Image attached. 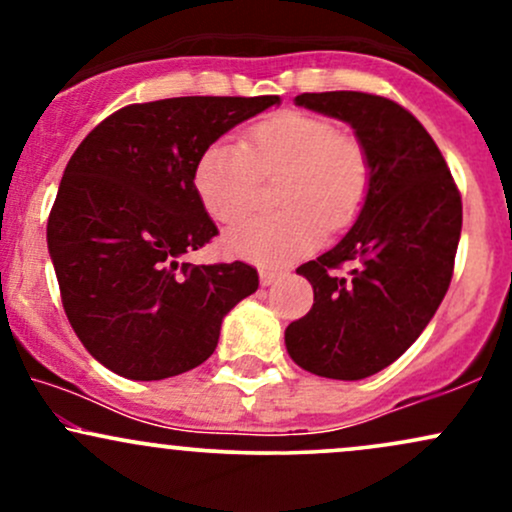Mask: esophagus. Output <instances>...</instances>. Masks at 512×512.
I'll return each mask as SVG.
<instances>
[{"mask_svg": "<svg viewBox=\"0 0 512 512\" xmlns=\"http://www.w3.org/2000/svg\"><path fill=\"white\" fill-rule=\"evenodd\" d=\"M281 272H276V269H260V284L262 286H269L274 284L276 279H279Z\"/></svg>", "mask_w": 512, "mask_h": 512, "instance_id": "obj_1", "label": "esophagus"}]
</instances>
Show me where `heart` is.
I'll return each mask as SVG.
<instances>
[{
	"label": "heart",
	"mask_w": 512,
	"mask_h": 512,
	"mask_svg": "<svg viewBox=\"0 0 512 512\" xmlns=\"http://www.w3.org/2000/svg\"><path fill=\"white\" fill-rule=\"evenodd\" d=\"M274 214L250 216L223 238L228 255L279 267L313 250L322 228L342 231L358 219L373 185L366 144L327 117L284 110L255 122L243 144L219 139L202 151L192 185L204 211L233 223L255 202L257 178H276Z\"/></svg>",
	"instance_id": "obj_1"
}]
</instances>
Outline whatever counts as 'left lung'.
Segmentation results:
<instances>
[{"mask_svg": "<svg viewBox=\"0 0 512 512\" xmlns=\"http://www.w3.org/2000/svg\"><path fill=\"white\" fill-rule=\"evenodd\" d=\"M296 105L354 127L373 185L351 231L296 269L315 303L286 327V349L322 378L361 380L395 363L436 315L455 269L462 197L431 134L390 98L327 91L301 93ZM344 263L352 269L339 277Z\"/></svg>", "mask_w": 512, "mask_h": 512, "instance_id": "obj_1", "label": "left lung"}]
</instances>
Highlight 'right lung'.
Segmentation results:
<instances>
[{"mask_svg":"<svg viewBox=\"0 0 512 512\" xmlns=\"http://www.w3.org/2000/svg\"><path fill=\"white\" fill-rule=\"evenodd\" d=\"M279 96H185L134 103L91 129L64 168L48 248L64 313L86 351L129 380L197 368L221 320L257 291L245 262H180L219 228L192 170L221 134Z\"/></svg>","mask_w":512,"mask_h":512,"instance_id":"1","label":"right lung"}]
</instances>
